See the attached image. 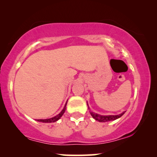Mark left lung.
I'll use <instances>...</instances> for the list:
<instances>
[{"mask_svg": "<svg viewBox=\"0 0 157 157\" xmlns=\"http://www.w3.org/2000/svg\"><path fill=\"white\" fill-rule=\"evenodd\" d=\"M87 105H88V104H87ZM88 108H89V105H88ZM124 113H125V112L121 113V114H119V115L103 116V115H99V114H98V113H94V112H93V111H90V113H91V115L92 116V117H93L95 120H96V121H99V122H106V121H113V120H116V119H119V118L121 117V116H123V114H124Z\"/></svg>", "mask_w": 157, "mask_h": 157, "instance_id": "1", "label": "left lung"}]
</instances>
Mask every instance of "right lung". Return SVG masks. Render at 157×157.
Here are the masks:
<instances>
[{
    "label": "right lung",
    "instance_id": "obj_1",
    "mask_svg": "<svg viewBox=\"0 0 157 157\" xmlns=\"http://www.w3.org/2000/svg\"><path fill=\"white\" fill-rule=\"evenodd\" d=\"M66 104H67V102L66 103L65 106L63 107V110H62L61 112H60V113H59V114L56 116V117L51 118V119H37V121H40V122H44V123H51V122H55V121H58V120H59L60 118H61L62 116H63L64 112H65L66 107Z\"/></svg>",
    "mask_w": 157,
    "mask_h": 157
}]
</instances>
